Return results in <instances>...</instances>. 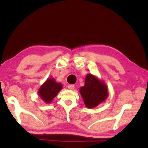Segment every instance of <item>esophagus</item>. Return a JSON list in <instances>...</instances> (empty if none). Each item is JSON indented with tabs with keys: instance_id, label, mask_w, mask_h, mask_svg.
I'll use <instances>...</instances> for the list:
<instances>
[{
	"instance_id": "34e87169",
	"label": "esophagus",
	"mask_w": 148,
	"mask_h": 148,
	"mask_svg": "<svg viewBox=\"0 0 148 148\" xmlns=\"http://www.w3.org/2000/svg\"><path fill=\"white\" fill-rule=\"evenodd\" d=\"M67 87H68V89L70 90H73L74 89V85H69Z\"/></svg>"
}]
</instances>
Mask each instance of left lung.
I'll use <instances>...</instances> for the list:
<instances>
[{"label":"left lung","instance_id":"1","mask_svg":"<svg viewBox=\"0 0 148 148\" xmlns=\"http://www.w3.org/2000/svg\"><path fill=\"white\" fill-rule=\"evenodd\" d=\"M79 92L88 108L99 106L106 101L109 95L106 84L91 74L86 76L85 84L79 89Z\"/></svg>","mask_w":148,"mask_h":148}]
</instances>
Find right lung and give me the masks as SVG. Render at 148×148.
Here are the masks:
<instances>
[{
  "label": "right lung",
  "mask_w": 148,
  "mask_h": 148,
  "mask_svg": "<svg viewBox=\"0 0 148 148\" xmlns=\"http://www.w3.org/2000/svg\"><path fill=\"white\" fill-rule=\"evenodd\" d=\"M62 89V84L57 82L53 77H49L40 87L38 95L45 103L50 104Z\"/></svg>",
  "instance_id": "1"
}]
</instances>
